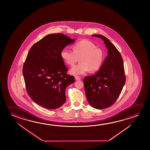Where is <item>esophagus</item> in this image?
<instances>
[{
  "instance_id": "34e87169",
  "label": "esophagus",
  "mask_w": 150,
  "mask_h": 150,
  "mask_svg": "<svg viewBox=\"0 0 150 150\" xmlns=\"http://www.w3.org/2000/svg\"><path fill=\"white\" fill-rule=\"evenodd\" d=\"M75 79L76 80H80L81 79V77H79V76H75Z\"/></svg>"
}]
</instances>
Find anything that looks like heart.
Wrapping results in <instances>:
<instances>
[{
  "instance_id": "b5f03b06",
  "label": "heart",
  "mask_w": 150,
  "mask_h": 150,
  "mask_svg": "<svg viewBox=\"0 0 150 150\" xmlns=\"http://www.w3.org/2000/svg\"><path fill=\"white\" fill-rule=\"evenodd\" d=\"M71 51L64 48L61 52L62 59L70 67H73L80 58L81 62L71 69V74L81 75L100 69L105 59L104 52L93 42L83 40L75 43Z\"/></svg>"
}]
</instances>
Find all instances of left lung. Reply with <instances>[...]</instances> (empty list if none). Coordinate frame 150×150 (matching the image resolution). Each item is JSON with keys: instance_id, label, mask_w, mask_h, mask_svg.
<instances>
[{"instance_id": "obj_1", "label": "left lung", "mask_w": 150, "mask_h": 150, "mask_svg": "<svg viewBox=\"0 0 150 150\" xmlns=\"http://www.w3.org/2000/svg\"><path fill=\"white\" fill-rule=\"evenodd\" d=\"M93 35L103 40L108 55L97 73L84 77L83 84L89 103L103 109L112 106L120 95L125 82V69L122 56L115 46L103 35Z\"/></svg>"}]
</instances>
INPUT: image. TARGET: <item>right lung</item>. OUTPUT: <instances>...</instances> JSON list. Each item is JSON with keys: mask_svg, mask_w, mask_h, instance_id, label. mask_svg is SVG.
<instances>
[{"mask_svg": "<svg viewBox=\"0 0 150 150\" xmlns=\"http://www.w3.org/2000/svg\"><path fill=\"white\" fill-rule=\"evenodd\" d=\"M74 39L62 33L47 35L28 53L22 73L30 97L44 108L54 109L65 102V89L75 82L74 76L61 57V52Z\"/></svg>", "mask_w": 150, "mask_h": 150, "instance_id": "right-lung-1", "label": "right lung"}]
</instances>
